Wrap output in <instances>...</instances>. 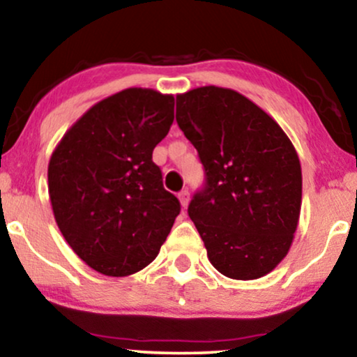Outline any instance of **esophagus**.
Masks as SVG:
<instances>
[{
    "label": "esophagus",
    "mask_w": 357,
    "mask_h": 357,
    "mask_svg": "<svg viewBox=\"0 0 357 357\" xmlns=\"http://www.w3.org/2000/svg\"><path fill=\"white\" fill-rule=\"evenodd\" d=\"M178 200H180V204H182L183 208H187L188 202H190V192H188V190H182V192H180V193H178Z\"/></svg>",
    "instance_id": "obj_1"
}]
</instances>
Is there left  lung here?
Here are the masks:
<instances>
[{"mask_svg":"<svg viewBox=\"0 0 357 357\" xmlns=\"http://www.w3.org/2000/svg\"><path fill=\"white\" fill-rule=\"evenodd\" d=\"M177 124L205 169L188 217L210 263L233 280L268 275L288 255L301 212L291 140L248 98L217 86L178 94Z\"/></svg>","mask_w":357,"mask_h":357,"instance_id":"8db88e82","label":"left lung"}]
</instances>
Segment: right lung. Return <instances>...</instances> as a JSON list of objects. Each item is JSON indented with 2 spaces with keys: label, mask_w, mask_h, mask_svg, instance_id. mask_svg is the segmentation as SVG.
Returning <instances> with one entry per match:
<instances>
[{
  "label": "right lung",
  "mask_w": 357,
  "mask_h": 357,
  "mask_svg": "<svg viewBox=\"0 0 357 357\" xmlns=\"http://www.w3.org/2000/svg\"><path fill=\"white\" fill-rule=\"evenodd\" d=\"M175 99L129 87L94 104L64 134L47 165L56 223L82 261L105 276L152 263L180 213L152 162Z\"/></svg>",
  "instance_id": "obj_1"
}]
</instances>
